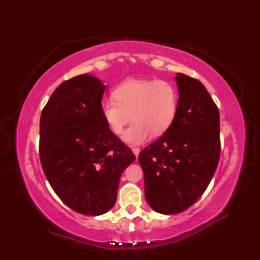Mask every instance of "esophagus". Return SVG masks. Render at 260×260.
<instances>
[{"mask_svg":"<svg viewBox=\"0 0 260 260\" xmlns=\"http://www.w3.org/2000/svg\"><path fill=\"white\" fill-rule=\"evenodd\" d=\"M132 150H133V152H134V155L136 156V157H138L139 156V153H140V148L139 147H133V148H132Z\"/></svg>","mask_w":260,"mask_h":260,"instance_id":"34e87169","label":"esophagus"}]
</instances>
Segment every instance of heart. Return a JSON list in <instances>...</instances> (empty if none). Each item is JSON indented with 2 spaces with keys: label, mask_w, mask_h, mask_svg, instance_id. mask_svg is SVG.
<instances>
[{
  "label": "heart",
  "mask_w": 260,
  "mask_h": 260,
  "mask_svg": "<svg viewBox=\"0 0 260 260\" xmlns=\"http://www.w3.org/2000/svg\"><path fill=\"white\" fill-rule=\"evenodd\" d=\"M112 96L113 100L102 104L103 119L113 134L121 135L132 117L133 124L124 136L129 144L166 133L178 116L179 91L170 81L129 79L120 83Z\"/></svg>",
  "instance_id": "heart-1"
}]
</instances>
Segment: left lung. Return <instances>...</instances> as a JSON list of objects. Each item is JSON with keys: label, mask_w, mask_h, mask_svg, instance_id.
Listing matches in <instances>:
<instances>
[{"label": "left lung", "mask_w": 260, "mask_h": 260, "mask_svg": "<svg viewBox=\"0 0 260 260\" xmlns=\"http://www.w3.org/2000/svg\"><path fill=\"white\" fill-rule=\"evenodd\" d=\"M179 110L171 128L144 148L139 161L148 204L162 214H175L203 195L220 158L217 104L203 83L178 73Z\"/></svg>", "instance_id": "obj_1"}]
</instances>
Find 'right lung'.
I'll return each instance as SVG.
<instances>
[{
	"mask_svg": "<svg viewBox=\"0 0 260 260\" xmlns=\"http://www.w3.org/2000/svg\"><path fill=\"white\" fill-rule=\"evenodd\" d=\"M104 90L93 76L69 79L56 88L40 118L43 172L61 202L86 215L112 208L121 173L135 160L103 119Z\"/></svg>",
	"mask_w": 260,
	"mask_h": 260,
	"instance_id": "right-lung-1",
	"label": "right lung"
}]
</instances>
